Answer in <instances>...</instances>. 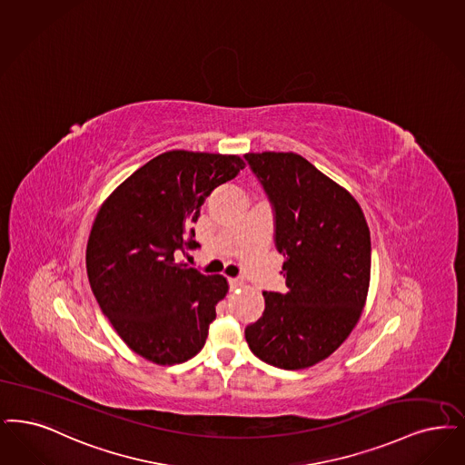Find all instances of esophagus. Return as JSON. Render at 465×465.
Returning a JSON list of instances; mask_svg holds the SVG:
<instances>
[{"mask_svg": "<svg viewBox=\"0 0 465 465\" xmlns=\"http://www.w3.org/2000/svg\"><path fill=\"white\" fill-rule=\"evenodd\" d=\"M243 287V280L242 279H230V289L235 291V289H241Z\"/></svg>", "mask_w": 465, "mask_h": 465, "instance_id": "esophagus-1", "label": "esophagus"}]
</instances>
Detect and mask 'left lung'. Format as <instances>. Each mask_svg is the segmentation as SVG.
I'll return each mask as SVG.
<instances>
[{"label": "left lung", "instance_id": "1", "mask_svg": "<svg viewBox=\"0 0 465 465\" xmlns=\"http://www.w3.org/2000/svg\"><path fill=\"white\" fill-rule=\"evenodd\" d=\"M275 209L287 292H262L245 341L260 360L301 371L334 353L371 285V230L353 195L294 152L245 153Z\"/></svg>", "mask_w": 465, "mask_h": 465}]
</instances>
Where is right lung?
Returning <instances> with one entry per match:
<instances>
[{
  "label": "right lung",
  "instance_id": "add662e5",
  "mask_svg": "<svg viewBox=\"0 0 465 465\" xmlns=\"http://www.w3.org/2000/svg\"><path fill=\"white\" fill-rule=\"evenodd\" d=\"M245 167L239 155L169 150L117 186L94 218L86 272L96 302L131 351L176 365L204 348L223 275L174 260L195 249L205 197Z\"/></svg>",
  "mask_w": 465,
  "mask_h": 465
}]
</instances>
